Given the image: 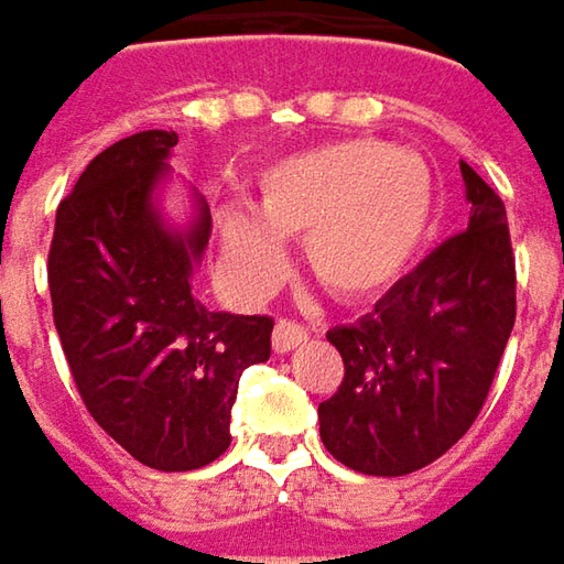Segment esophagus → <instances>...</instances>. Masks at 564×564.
I'll return each instance as SVG.
<instances>
[{"label": "esophagus", "instance_id": "esophagus-1", "mask_svg": "<svg viewBox=\"0 0 564 564\" xmlns=\"http://www.w3.org/2000/svg\"><path fill=\"white\" fill-rule=\"evenodd\" d=\"M305 337H308V330L302 327L300 321L281 318L278 324H274L271 343H274V352H290V349H293V346H300Z\"/></svg>", "mask_w": 564, "mask_h": 564}]
</instances>
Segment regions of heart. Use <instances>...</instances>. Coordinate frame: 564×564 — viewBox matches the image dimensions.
<instances>
[{
    "label": "heart",
    "instance_id": "1",
    "mask_svg": "<svg viewBox=\"0 0 564 564\" xmlns=\"http://www.w3.org/2000/svg\"><path fill=\"white\" fill-rule=\"evenodd\" d=\"M431 208V174L409 152L375 140L302 149L256 174V212L218 208L224 262L243 290H262L281 274V240H302L330 296L375 300L412 264Z\"/></svg>",
    "mask_w": 564,
    "mask_h": 564
}]
</instances>
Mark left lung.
<instances>
[{
	"mask_svg": "<svg viewBox=\"0 0 564 564\" xmlns=\"http://www.w3.org/2000/svg\"><path fill=\"white\" fill-rule=\"evenodd\" d=\"M462 181L468 230L393 283L375 312L327 330L343 380L318 405L321 440L361 475H412L456 446L480 415L512 334L506 205L465 162Z\"/></svg>",
	"mask_w": 564,
	"mask_h": 564,
	"instance_id": "8db88e82",
	"label": "left lung"
}]
</instances>
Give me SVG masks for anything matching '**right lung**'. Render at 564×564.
Listing matches in <instances>:
<instances>
[{"mask_svg":"<svg viewBox=\"0 0 564 564\" xmlns=\"http://www.w3.org/2000/svg\"><path fill=\"white\" fill-rule=\"evenodd\" d=\"M177 147L143 130L99 152L55 212V330L87 412L155 471H193L230 446V409L249 365L268 361L274 318L208 312L193 264L212 237L208 205L171 234L152 189Z\"/></svg>","mask_w":564,"mask_h":564,"instance_id":"right-lung-1","label":"right lung"}]
</instances>
